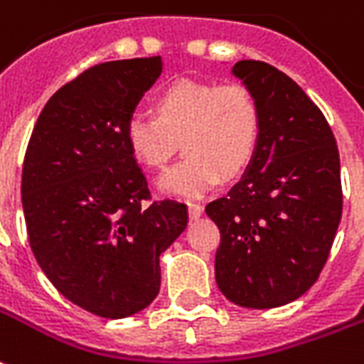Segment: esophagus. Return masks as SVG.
<instances>
[{"label":"esophagus","instance_id":"esophagus-1","mask_svg":"<svg viewBox=\"0 0 364 364\" xmlns=\"http://www.w3.org/2000/svg\"><path fill=\"white\" fill-rule=\"evenodd\" d=\"M203 205L200 203H189V217L191 218H199L203 215Z\"/></svg>","mask_w":364,"mask_h":364}]
</instances>
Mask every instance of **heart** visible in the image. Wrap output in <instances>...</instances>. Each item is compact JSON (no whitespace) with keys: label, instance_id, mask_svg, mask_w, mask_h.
I'll use <instances>...</instances> for the list:
<instances>
[{"label":"heart","instance_id":"obj_1","mask_svg":"<svg viewBox=\"0 0 364 364\" xmlns=\"http://www.w3.org/2000/svg\"><path fill=\"white\" fill-rule=\"evenodd\" d=\"M156 116L134 114L126 124L129 154L147 169H165L181 141L183 157L159 181L175 197H200L252 164L262 136V110L244 85L177 78L157 92Z\"/></svg>","mask_w":364,"mask_h":364}]
</instances>
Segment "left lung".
<instances>
[{
	"mask_svg": "<svg viewBox=\"0 0 364 364\" xmlns=\"http://www.w3.org/2000/svg\"><path fill=\"white\" fill-rule=\"evenodd\" d=\"M262 110L252 164L207 205L220 230L218 289L254 309L286 306L314 286L341 220L339 149L323 112L282 70L262 60L232 68Z\"/></svg>",
	"mask_w": 364,
	"mask_h": 364,
	"instance_id": "8db88e82",
	"label": "left lung"
}]
</instances>
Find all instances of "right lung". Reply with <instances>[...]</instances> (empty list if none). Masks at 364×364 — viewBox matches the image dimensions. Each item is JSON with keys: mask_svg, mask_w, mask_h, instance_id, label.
<instances>
[{"mask_svg": "<svg viewBox=\"0 0 364 364\" xmlns=\"http://www.w3.org/2000/svg\"><path fill=\"white\" fill-rule=\"evenodd\" d=\"M159 75V57L90 67L50 96L25 151L23 215L41 270L67 299L106 319L156 299L159 254L189 220L183 203H149L126 141V124Z\"/></svg>", "mask_w": 364, "mask_h": 364, "instance_id": "add662e5", "label": "right lung"}]
</instances>
